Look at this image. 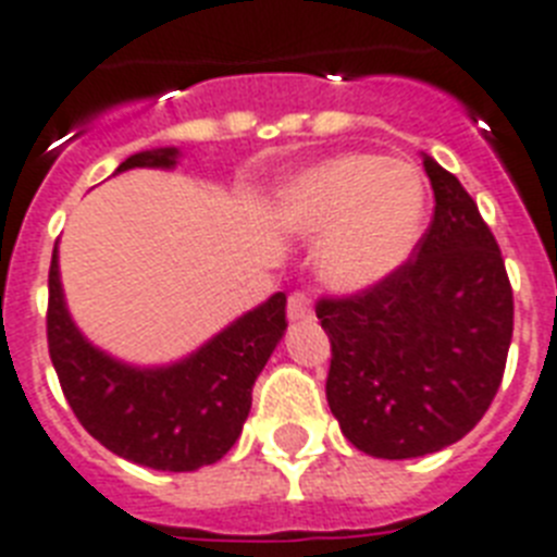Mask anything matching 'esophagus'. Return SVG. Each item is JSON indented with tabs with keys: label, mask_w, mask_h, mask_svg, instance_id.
<instances>
[{
	"label": "esophagus",
	"mask_w": 557,
	"mask_h": 557,
	"mask_svg": "<svg viewBox=\"0 0 557 557\" xmlns=\"http://www.w3.org/2000/svg\"><path fill=\"white\" fill-rule=\"evenodd\" d=\"M311 318V297L306 292H294L288 297V320L297 323V320H309Z\"/></svg>",
	"instance_id": "34e87169"
}]
</instances>
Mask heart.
Listing matches in <instances>:
<instances>
[{
	"instance_id": "b5f03b06",
	"label": "heart",
	"mask_w": 557,
	"mask_h": 557,
	"mask_svg": "<svg viewBox=\"0 0 557 557\" xmlns=\"http://www.w3.org/2000/svg\"><path fill=\"white\" fill-rule=\"evenodd\" d=\"M277 228L320 237L318 274L334 292H366L409 263L426 220V183L414 165L341 153L292 174L271 206Z\"/></svg>"
}]
</instances>
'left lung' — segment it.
Returning a JSON list of instances; mask_svg holds the SVG:
<instances>
[{
  "mask_svg": "<svg viewBox=\"0 0 557 557\" xmlns=\"http://www.w3.org/2000/svg\"><path fill=\"white\" fill-rule=\"evenodd\" d=\"M435 216L418 257L377 286L320 300L332 341L325 381L343 435L372 458L441 451L472 432L504 377L512 286L481 211L423 153Z\"/></svg>",
  "mask_w": 557,
  "mask_h": 557,
  "instance_id": "1",
  "label": "left lung"
}]
</instances>
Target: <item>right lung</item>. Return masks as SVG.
<instances>
[{
  "mask_svg": "<svg viewBox=\"0 0 557 557\" xmlns=\"http://www.w3.org/2000/svg\"><path fill=\"white\" fill-rule=\"evenodd\" d=\"M180 162V148L131 153L122 171ZM286 294L216 332L197 351L169 366L116 360L76 329L67 311L59 251L48 271V351L59 386L90 437L139 467L194 472L223 458L251 411V388L286 334Z\"/></svg>",
  "mask_w": 557,
  "mask_h": 557,
  "instance_id": "obj_1",
  "label": "right lung"
}]
</instances>
